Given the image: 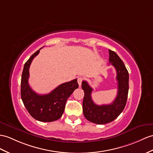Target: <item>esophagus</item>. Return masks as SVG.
I'll use <instances>...</instances> for the list:
<instances>
[{
	"label": "esophagus",
	"mask_w": 153,
	"mask_h": 153,
	"mask_svg": "<svg viewBox=\"0 0 153 153\" xmlns=\"http://www.w3.org/2000/svg\"><path fill=\"white\" fill-rule=\"evenodd\" d=\"M83 80V78H82L80 76L78 77V79H77V82H78V84H79V86H80L81 84H82V82Z\"/></svg>",
	"instance_id": "1"
}]
</instances>
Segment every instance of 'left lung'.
Instances as JSON below:
<instances>
[{"instance_id":"8db88e82","label":"left lung","mask_w":153,"mask_h":153,"mask_svg":"<svg viewBox=\"0 0 153 153\" xmlns=\"http://www.w3.org/2000/svg\"><path fill=\"white\" fill-rule=\"evenodd\" d=\"M109 62L117 72V95L110 105H97L93 101V89L86 81H82V88L84 91L82 102L83 113L85 117L94 123L102 125L108 123L115 120L124 110L128 92L129 75L124 63L114 51L109 50Z\"/></svg>"}]
</instances>
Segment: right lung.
I'll use <instances>...</instances> for the list:
<instances>
[{"instance_id":"1","label":"right lung","mask_w":153,"mask_h":153,"mask_svg":"<svg viewBox=\"0 0 153 153\" xmlns=\"http://www.w3.org/2000/svg\"><path fill=\"white\" fill-rule=\"evenodd\" d=\"M39 50L33 53L25 64L21 76V96L25 108L32 117L39 121L51 122L62 117L67 100L74 89L79 88V84L76 79L60 84L48 94L39 95L33 91L28 84L29 68Z\"/></svg>"}]
</instances>
